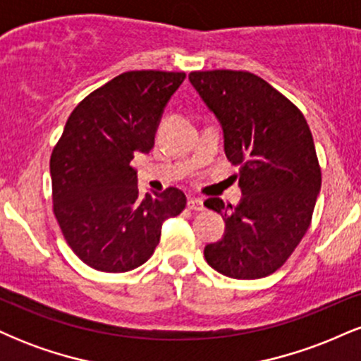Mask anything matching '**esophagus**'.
I'll return each mask as SVG.
<instances>
[{"instance_id": "1", "label": "esophagus", "mask_w": 361, "mask_h": 361, "mask_svg": "<svg viewBox=\"0 0 361 361\" xmlns=\"http://www.w3.org/2000/svg\"><path fill=\"white\" fill-rule=\"evenodd\" d=\"M186 205H188L190 210H197V212H200V210H204V200L202 198H188V202H186Z\"/></svg>"}]
</instances>
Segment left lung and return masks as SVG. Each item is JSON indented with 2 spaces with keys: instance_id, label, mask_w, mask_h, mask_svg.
<instances>
[{
  "instance_id": "1",
  "label": "left lung",
  "mask_w": 361,
  "mask_h": 361,
  "mask_svg": "<svg viewBox=\"0 0 361 361\" xmlns=\"http://www.w3.org/2000/svg\"><path fill=\"white\" fill-rule=\"evenodd\" d=\"M188 78L221 122L243 192L235 207L205 200L226 221V234L207 244L205 259L231 279H263L283 267L312 221L321 166L307 120L252 73L215 69Z\"/></svg>"
}]
</instances>
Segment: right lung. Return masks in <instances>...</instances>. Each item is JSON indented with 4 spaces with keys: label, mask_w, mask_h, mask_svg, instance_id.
Returning a JSON list of instances; mask_svg holds the SVG:
<instances>
[{
    "label": "right lung",
    "mask_w": 361,
    "mask_h": 361,
    "mask_svg": "<svg viewBox=\"0 0 361 361\" xmlns=\"http://www.w3.org/2000/svg\"><path fill=\"white\" fill-rule=\"evenodd\" d=\"M185 73L127 71L71 111L51 156L52 207L66 243L93 270L123 273L151 258L186 197L169 186L139 197L130 161L147 154Z\"/></svg>",
    "instance_id": "add662e5"
}]
</instances>
